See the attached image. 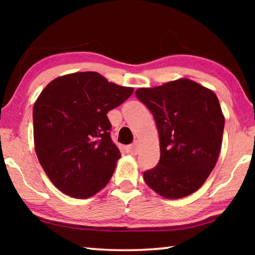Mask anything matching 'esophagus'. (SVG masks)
Masks as SVG:
<instances>
[{
	"instance_id": "obj_1",
	"label": "esophagus",
	"mask_w": 255,
	"mask_h": 255,
	"mask_svg": "<svg viewBox=\"0 0 255 255\" xmlns=\"http://www.w3.org/2000/svg\"><path fill=\"white\" fill-rule=\"evenodd\" d=\"M128 152L132 155L138 154V152H139V144H138V141H135L133 144L128 146Z\"/></svg>"
}]
</instances>
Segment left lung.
<instances>
[{
	"label": "left lung",
	"instance_id": "1",
	"mask_svg": "<svg viewBox=\"0 0 255 255\" xmlns=\"http://www.w3.org/2000/svg\"><path fill=\"white\" fill-rule=\"evenodd\" d=\"M135 93L152 112L159 136L161 157L144 172L146 184L167 199L191 195L205 183L221 152L225 118L217 97L188 79Z\"/></svg>",
	"mask_w": 255,
	"mask_h": 255
}]
</instances>
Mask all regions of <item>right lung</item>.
<instances>
[{
  "label": "right lung",
  "instance_id": "1",
  "mask_svg": "<svg viewBox=\"0 0 255 255\" xmlns=\"http://www.w3.org/2000/svg\"><path fill=\"white\" fill-rule=\"evenodd\" d=\"M132 92L96 72L57 77L42 90L32 112L34 149L47 176L65 195L86 199L110 181L120 152L107 114Z\"/></svg>",
  "mask_w": 255,
  "mask_h": 255
}]
</instances>
